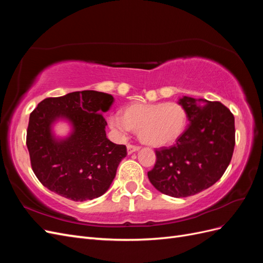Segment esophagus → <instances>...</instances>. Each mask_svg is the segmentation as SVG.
Instances as JSON below:
<instances>
[{
    "instance_id": "obj_1",
    "label": "esophagus",
    "mask_w": 263,
    "mask_h": 263,
    "mask_svg": "<svg viewBox=\"0 0 263 263\" xmlns=\"http://www.w3.org/2000/svg\"><path fill=\"white\" fill-rule=\"evenodd\" d=\"M139 149H140L139 146H135V145H130V144L127 145V153H128V155L135 153V151H137Z\"/></svg>"
}]
</instances>
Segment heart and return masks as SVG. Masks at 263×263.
I'll return each instance as SVG.
<instances>
[{
    "label": "heart",
    "instance_id": "obj_1",
    "mask_svg": "<svg viewBox=\"0 0 263 263\" xmlns=\"http://www.w3.org/2000/svg\"><path fill=\"white\" fill-rule=\"evenodd\" d=\"M187 113L179 103H137L125 107L121 115H110L108 125L118 135L129 130L138 133L140 141L153 147H162L176 141L184 132Z\"/></svg>",
    "mask_w": 263,
    "mask_h": 263
}]
</instances>
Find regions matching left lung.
Here are the masks:
<instances>
[{
	"instance_id": "left-lung-1",
	"label": "left lung",
	"mask_w": 263,
	"mask_h": 263,
	"mask_svg": "<svg viewBox=\"0 0 263 263\" xmlns=\"http://www.w3.org/2000/svg\"><path fill=\"white\" fill-rule=\"evenodd\" d=\"M189 126L171 147L156 149L149 181L161 193L186 197L216 183L232 160L235 117L220 102L183 97Z\"/></svg>"
}]
</instances>
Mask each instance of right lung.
Here are the masks:
<instances>
[{
  "label": "right lung",
  "instance_id": "add662e5",
  "mask_svg": "<svg viewBox=\"0 0 263 263\" xmlns=\"http://www.w3.org/2000/svg\"><path fill=\"white\" fill-rule=\"evenodd\" d=\"M113 102L107 93L78 91L47 98L30 113L26 145L31 169L44 186L74 202L106 192L127 155L126 146L106 137L103 113ZM59 119L73 126L69 136L61 140L52 134Z\"/></svg>",
  "mask_w": 263,
  "mask_h": 263
}]
</instances>
